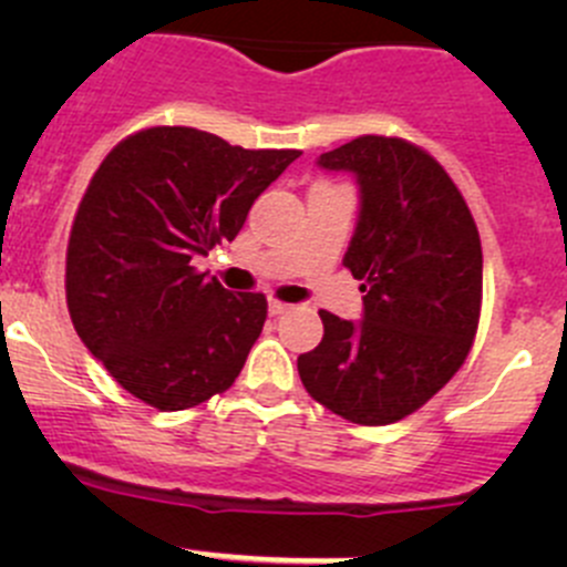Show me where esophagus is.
Here are the masks:
<instances>
[{
	"label": "esophagus",
	"mask_w": 567,
	"mask_h": 567,
	"mask_svg": "<svg viewBox=\"0 0 567 567\" xmlns=\"http://www.w3.org/2000/svg\"><path fill=\"white\" fill-rule=\"evenodd\" d=\"M288 310H293V307L285 305V301H277V299L268 301V312H271V316H285Z\"/></svg>",
	"instance_id": "1"
}]
</instances>
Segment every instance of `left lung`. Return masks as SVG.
I'll list each match as a JSON object with an SVG mask.
<instances>
[{
    "label": "left lung",
    "instance_id": "8db88e82",
    "mask_svg": "<svg viewBox=\"0 0 567 567\" xmlns=\"http://www.w3.org/2000/svg\"><path fill=\"white\" fill-rule=\"evenodd\" d=\"M351 173L359 219L342 266L362 279V320L320 310L323 340L301 353L305 390L357 425L425 405L468 357L483 301L477 225L442 164L398 136H359L318 158Z\"/></svg>",
    "mask_w": 567,
    "mask_h": 567
}]
</instances>
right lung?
I'll list each match as a JSON object with an SVG mask.
<instances>
[{
    "mask_svg": "<svg viewBox=\"0 0 567 567\" xmlns=\"http://www.w3.org/2000/svg\"><path fill=\"white\" fill-rule=\"evenodd\" d=\"M299 156L156 125L104 158L71 227L65 296L76 334L123 390L158 411L230 390L266 323V296L230 293L192 262L233 241Z\"/></svg>",
    "mask_w": 567,
    "mask_h": 567,
    "instance_id": "right-lung-1",
    "label": "right lung"
}]
</instances>
